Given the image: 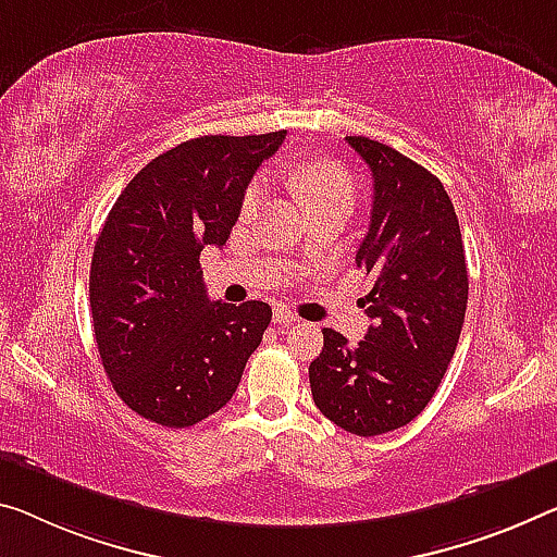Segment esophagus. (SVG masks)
<instances>
[{"label": "esophagus", "instance_id": "esophagus-1", "mask_svg": "<svg viewBox=\"0 0 557 557\" xmlns=\"http://www.w3.org/2000/svg\"><path fill=\"white\" fill-rule=\"evenodd\" d=\"M296 321L298 315L294 311H288V308H276V311H273V323H276V326H288V323Z\"/></svg>", "mask_w": 557, "mask_h": 557}]
</instances>
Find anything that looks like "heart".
<instances>
[{
  "mask_svg": "<svg viewBox=\"0 0 557 557\" xmlns=\"http://www.w3.org/2000/svg\"><path fill=\"white\" fill-rule=\"evenodd\" d=\"M290 184L301 194V199L308 203V209L329 207V203H344L350 207L356 196L354 178L348 171L331 161H311L290 171ZM269 199V186L267 178H256V182L246 189L242 201V213L246 219L256 216L263 209V203Z\"/></svg>",
  "mask_w": 557,
  "mask_h": 557,
  "instance_id": "obj_1",
  "label": "heart"
}]
</instances>
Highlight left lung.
<instances>
[{
    "label": "left lung",
    "mask_w": 557,
    "mask_h": 557,
    "mask_svg": "<svg viewBox=\"0 0 557 557\" xmlns=\"http://www.w3.org/2000/svg\"><path fill=\"white\" fill-rule=\"evenodd\" d=\"M346 141L373 176L371 226L356 253L373 281L361 298L373 326L354 348L323 329L308 379L321 413L368 438L410 423L431 404L463 329L468 269L438 176L381 141Z\"/></svg>",
    "instance_id": "1"
}]
</instances>
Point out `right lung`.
<instances>
[{"mask_svg":"<svg viewBox=\"0 0 557 557\" xmlns=\"http://www.w3.org/2000/svg\"><path fill=\"white\" fill-rule=\"evenodd\" d=\"M286 139L199 136L151 159L94 244V338L116 396L166 428L224 408L271 323L263 301H209L199 256L224 246L246 186Z\"/></svg>","mask_w":557,"mask_h":557,"instance_id":"1","label":"right lung"}]
</instances>
